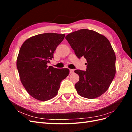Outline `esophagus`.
<instances>
[{
  "label": "esophagus",
  "mask_w": 132,
  "mask_h": 132,
  "mask_svg": "<svg viewBox=\"0 0 132 132\" xmlns=\"http://www.w3.org/2000/svg\"><path fill=\"white\" fill-rule=\"evenodd\" d=\"M74 72V69H70V74H73Z\"/></svg>",
  "instance_id": "obj_1"
}]
</instances>
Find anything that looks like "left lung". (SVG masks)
Returning <instances> with one entry per match:
<instances>
[{
	"instance_id": "8db88e82",
	"label": "left lung",
	"mask_w": 132,
	"mask_h": 132,
	"mask_svg": "<svg viewBox=\"0 0 132 132\" xmlns=\"http://www.w3.org/2000/svg\"><path fill=\"white\" fill-rule=\"evenodd\" d=\"M65 38L77 57H84L87 61L86 71H74L79 76L75 85L77 93L90 99L100 96L109 89L116 74V55L109 40L87 29L74 31Z\"/></svg>"
}]
</instances>
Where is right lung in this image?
<instances>
[{
    "label": "right lung",
    "instance_id": "1",
    "mask_svg": "<svg viewBox=\"0 0 132 132\" xmlns=\"http://www.w3.org/2000/svg\"><path fill=\"white\" fill-rule=\"evenodd\" d=\"M64 37L55 33L39 34L26 39L20 49L16 61L20 79L27 93L38 100L55 97L61 81L69 74V69L47 65Z\"/></svg>",
    "mask_w": 132,
    "mask_h": 132
}]
</instances>
